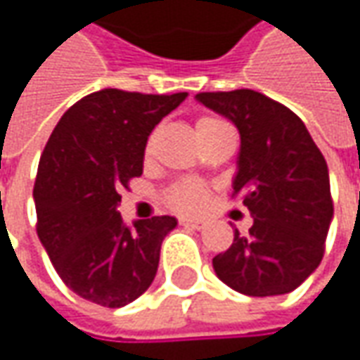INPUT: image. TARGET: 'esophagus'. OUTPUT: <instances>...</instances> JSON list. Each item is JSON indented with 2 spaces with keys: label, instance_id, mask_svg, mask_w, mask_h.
Masks as SVG:
<instances>
[{
  "label": "esophagus",
  "instance_id": "34e87169",
  "mask_svg": "<svg viewBox=\"0 0 360 360\" xmlns=\"http://www.w3.org/2000/svg\"><path fill=\"white\" fill-rule=\"evenodd\" d=\"M180 224H182V226H192V229H202V226H204V222L194 220V218H180Z\"/></svg>",
  "mask_w": 360,
  "mask_h": 360
}]
</instances>
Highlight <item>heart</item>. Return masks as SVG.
<instances>
[{"label": "heart", "instance_id": "b5f03b06", "mask_svg": "<svg viewBox=\"0 0 360 360\" xmlns=\"http://www.w3.org/2000/svg\"><path fill=\"white\" fill-rule=\"evenodd\" d=\"M218 126H224V122H220L218 118H210V116H204L196 122V134L202 131L214 130ZM152 144H154V136H150L148 144H146V154L152 152ZM208 188L204 186L202 182L196 180H184V182H178L174 184L168 194H166V202L168 206H172L174 210L178 212H184V214H196L202 212L208 204Z\"/></svg>", "mask_w": 360, "mask_h": 360}]
</instances>
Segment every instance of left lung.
<instances>
[{
  "label": "left lung",
  "mask_w": 360,
  "mask_h": 360,
  "mask_svg": "<svg viewBox=\"0 0 360 360\" xmlns=\"http://www.w3.org/2000/svg\"><path fill=\"white\" fill-rule=\"evenodd\" d=\"M196 100L238 128L232 188L255 218L248 236L236 230L229 250L212 258L216 276L248 297L286 295L325 255L333 220L325 156L295 112L258 91H202Z\"/></svg>",
  "instance_id": "1"
}]
</instances>
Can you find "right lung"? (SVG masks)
<instances>
[{
	"label": "right lung",
	"instance_id": "obj_1",
	"mask_svg": "<svg viewBox=\"0 0 360 360\" xmlns=\"http://www.w3.org/2000/svg\"><path fill=\"white\" fill-rule=\"evenodd\" d=\"M186 96L94 91L49 136L34 186L37 236L65 286L90 302L126 307L156 276L162 240L178 220L154 216L126 226L120 192L142 176L150 131Z\"/></svg>",
	"mask_w": 360,
	"mask_h": 360
}]
</instances>
